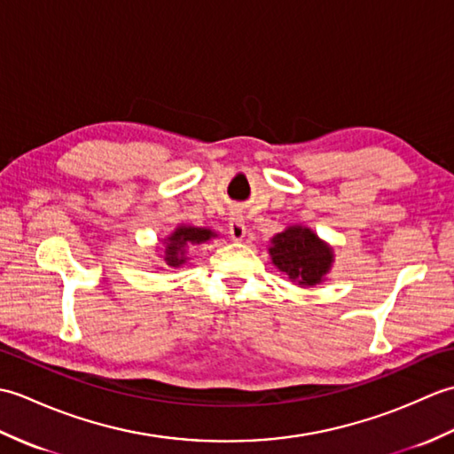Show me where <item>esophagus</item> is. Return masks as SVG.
Listing matches in <instances>:
<instances>
[{
	"label": "esophagus",
	"mask_w": 454,
	"mask_h": 454,
	"mask_svg": "<svg viewBox=\"0 0 454 454\" xmlns=\"http://www.w3.org/2000/svg\"><path fill=\"white\" fill-rule=\"evenodd\" d=\"M230 238L234 239V242H239V239L246 238V224H244V216L242 215H236L230 220V230H228Z\"/></svg>",
	"instance_id": "1"
}]
</instances>
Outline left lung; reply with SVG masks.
Returning a JSON list of instances; mask_svg holds the SVG:
<instances>
[{"label": "left lung", "mask_w": 454, "mask_h": 454, "mask_svg": "<svg viewBox=\"0 0 454 454\" xmlns=\"http://www.w3.org/2000/svg\"><path fill=\"white\" fill-rule=\"evenodd\" d=\"M269 255L278 271L302 286L320 285L333 263L332 247L304 226H288L275 234Z\"/></svg>", "instance_id": "8db88e82"}]
</instances>
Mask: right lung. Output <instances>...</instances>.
Instances as JSON below:
<instances>
[{"label":"right lung","mask_w":454,"mask_h":454,"mask_svg":"<svg viewBox=\"0 0 454 454\" xmlns=\"http://www.w3.org/2000/svg\"><path fill=\"white\" fill-rule=\"evenodd\" d=\"M216 238L210 228H199V226H177L173 230V234L168 238V246L163 247V257L161 263L163 267H181L185 263V249L195 246L205 244L208 239Z\"/></svg>","instance_id":"obj_1"}]
</instances>
